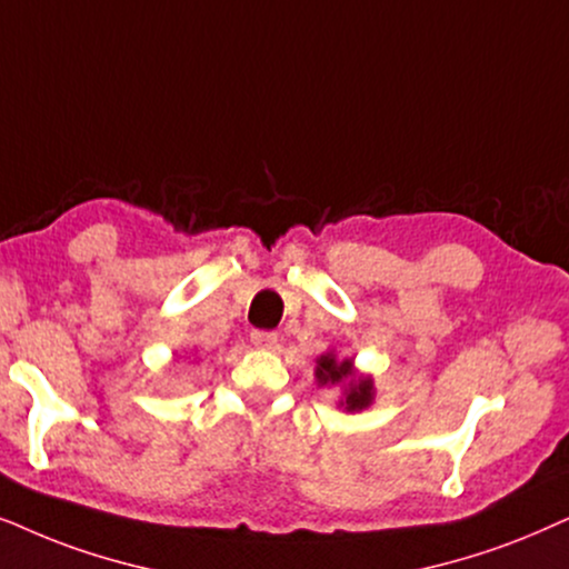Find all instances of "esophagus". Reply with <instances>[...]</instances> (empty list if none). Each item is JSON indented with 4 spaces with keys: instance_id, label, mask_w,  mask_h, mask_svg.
<instances>
[{
    "instance_id": "1",
    "label": "esophagus",
    "mask_w": 569,
    "mask_h": 569,
    "mask_svg": "<svg viewBox=\"0 0 569 569\" xmlns=\"http://www.w3.org/2000/svg\"><path fill=\"white\" fill-rule=\"evenodd\" d=\"M250 342H253L258 350H271L277 345V335L274 331H253V335H250Z\"/></svg>"
}]
</instances>
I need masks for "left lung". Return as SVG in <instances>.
I'll list each match as a JSON object with an SVG mask.
<instances>
[{"label": "left lung", "mask_w": 569, "mask_h": 569, "mask_svg": "<svg viewBox=\"0 0 569 569\" xmlns=\"http://www.w3.org/2000/svg\"><path fill=\"white\" fill-rule=\"evenodd\" d=\"M316 383L319 387H337L339 402L337 408H345L348 412H360L371 408L376 400V387L371 373H360L352 358H339L337 350H327L323 356L316 358L313 368Z\"/></svg>", "instance_id": "left-lung-1"}]
</instances>
